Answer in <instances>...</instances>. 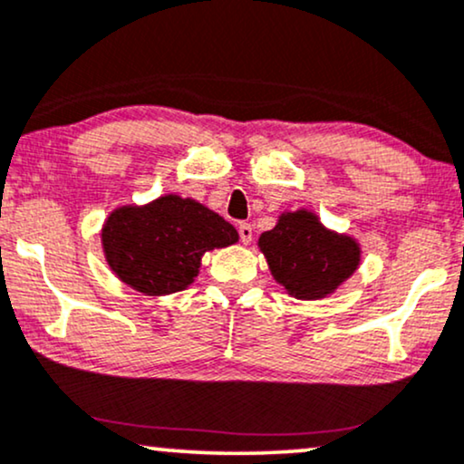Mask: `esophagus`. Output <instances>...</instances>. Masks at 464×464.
<instances>
[{
    "label": "esophagus",
    "instance_id": "1",
    "mask_svg": "<svg viewBox=\"0 0 464 464\" xmlns=\"http://www.w3.org/2000/svg\"><path fill=\"white\" fill-rule=\"evenodd\" d=\"M237 231H239V237H242V242L250 244V239H253V227H250L248 222H239Z\"/></svg>",
    "mask_w": 464,
    "mask_h": 464
}]
</instances>
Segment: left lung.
Instances as JSON below:
<instances>
[{"label":"left lung","mask_w":464,"mask_h":464,"mask_svg":"<svg viewBox=\"0 0 464 464\" xmlns=\"http://www.w3.org/2000/svg\"><path fill=\"white\" fill-rule=\"evenodd\" d=\"M278 285L298 300L337 292L361 266L359 239L322 225L314 209L283 211L256 242Z\"/></svg>","instance_id":"obj_1"}]
</instances>
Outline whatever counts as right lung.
Masks as SVG:
<instances>
[{"label": "right lung", "instance_id": "add662e5", "mask_svg": "<svg viewBox=\"0 0 464 464\" xmlns=\"http://www.w3.org/2000/svg\"><path fill=\"white\" fill-rule=\"evenodd\" d=\"M237 239L236 227L225 218L172 192L144 205H121L102 227L110 270L144 295L188 289L198 276L203 255Z\"/></svg>", "mask_w": 464, "mask_h": 464}]
</instances>
